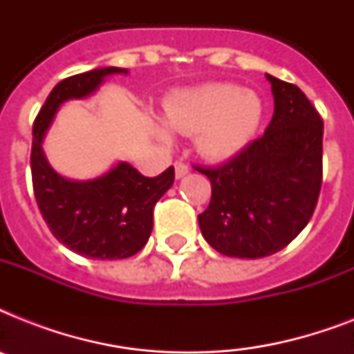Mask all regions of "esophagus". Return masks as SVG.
Instances as JSON below:
<instances>
[{"mask_svg":"<svg viewBox=\"0 0 354 354\" xmlns=\"http://www.w3.org/2000/svg\"><path fill=\"white\" fill-rule=\"evenodd\" d=\"M174 174H176L178 180H180V178H183V176H187L189 167L185 165L183 161H176V163H174Z\"/></svg>","mask_w":354,"mask_h":354,"instance_id":"esophagus-1","label":"esophagus"}]
</instances>
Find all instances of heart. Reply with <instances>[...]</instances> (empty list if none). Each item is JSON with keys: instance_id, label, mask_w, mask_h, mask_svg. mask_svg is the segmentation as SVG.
Here are the masks:
<instances>
[{"instance_id": "obj_1", "label": "heart", "mask_w": 354, "mask_h": 354, "mask_svg": "<svg viewBox=\"0 0 354 354\" xmlns=\"http://www.w3.org/2000/svg\"><path fill=\"white\" fill-rule=\"evenodd\" d=\"M169 128L196 132V147L211 160H230L255 138L263 121V101L255 91L235 84H205L180 91L165 104ZM158 138L169 141L165 128Z\"/></svg>"}]
</instances>
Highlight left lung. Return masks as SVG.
<instances>
[{
  "label": "left lung",
  "instance_id": "left-lung-1",
  "mask_svg": "<svg viewBox=\"0 0 354 354\" xmlns=\"http://www.w3.org/2000/svg\"><path fill=\"white\" fill-rule=\"evenodd\" d=\"M274 118L263 138L218 167H194L211 182L198 215L209 246L227 257H268L288 246L318 204L324 121L297 86L266 75Z\"/></svg>",
  "mask_w": 354,
  "mask_h": 354
}]
</instances>
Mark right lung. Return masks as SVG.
Instances as JSON below:
<instances>
[{"instance_id":"1","label":"right lung","mask_w":354,"mask_h":354,"mask_svg":"<svg viewBox=\"0 0 354 354\" xmlns=\"http://www.w3.org/2000/svg\"><path fill=\"white\" fill-rule=\"evenodd\" d=\"M113 73L127 69H91L60 80L36 115L30 150L32 189L47 227L75 253L102 261L132 257L147 244L154 226V205L174 183V167L147 178L119 161L102 176L75 182L49 165L41 145L64 102L90 97Z\"/></svg>"}]
</instances>
